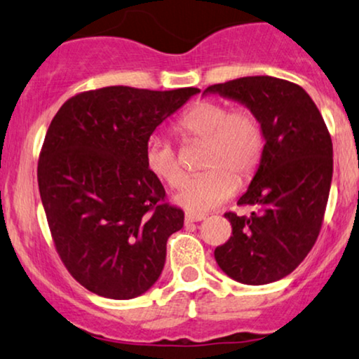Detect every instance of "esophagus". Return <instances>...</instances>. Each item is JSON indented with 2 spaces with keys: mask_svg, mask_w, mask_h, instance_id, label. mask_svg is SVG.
Segmentation results:
<instances>
[{
  "mask_svg": "<svg viewBox=\"0 0 359 359\" xmlns=\"http://www.w3.org/2000/svg\"><path fill=\"white\" fill-rule=\"evenodd\" d=\"M205 219V215H200V213H187L185 215V223H195V222H202Z\"/></svg>",
  "mask_w": 359,
  "mask_h": 359,
  "instance_id": "esophagus-1",
  "label": "esophagus"
}]
</instances>
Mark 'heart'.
Segmentation results:
<instances>
[{
  "instance_id": "obj_1",
  "label": "heart",
  "mask_w": 359,
  "mask_h": 359,
  "mask_svg": "<svg viewBox=\"0 0 359 359\" xmlns=\"http://www.w3.org/2000/svg\"><path fill=\"white\" fill-rule=\"evenodd\" d=\"M177 131L184 137L207 141L205 167L210 170L185 180L174 197V202L190 213L208 212L226 202L236 192V179H248L264 151V133L256 114L248 108L229 109L215 100L192 104L180 116ZM144 161L147 170L170 187L182 180L184 172L169 141L151 136Z\"/></svg>"
}]
</instances>
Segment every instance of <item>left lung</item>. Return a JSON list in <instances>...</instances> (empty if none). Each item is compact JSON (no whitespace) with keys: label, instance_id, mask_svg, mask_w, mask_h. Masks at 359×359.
Wrapping results in <instances>:
<instances>
[{"label":"left lung","instance_id":"left-lung-1","mask_svg":"<svg viewBox=\"0 0 359 359\" xmlns=\"http://www.w3.org/2000/svg\"><path fill=\"white\" fill-rule=\"evenodd\" d=\"M203 95L238 102L256 114L264 151L238 203L250 217L224 213L231 238L215 250L219 269L248 285L276 283L317 241L333 175V146L317 104L299 85L269 75L212 85Z\"/></svg>","mask_w":359,"mask_h":359}]
</instances>
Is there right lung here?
<instances>
[{"label":"right lung","instance_id":"1","mask_svg":"<svg viewBox=\"0 0 359 359\" xmlns=\"http://www.w3.org/2000/svg\"><path fill=\"white\" fill-rule=\"evenodd\" d=\"M198 88L104 87L72 97L47 130L37 180L57 252L90 292L130 300L149 290L184 212L164 203L146 142Z\"/></svg>","mask_w":359,"mask_h":359}]
</instances>
